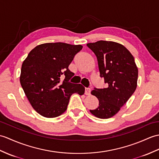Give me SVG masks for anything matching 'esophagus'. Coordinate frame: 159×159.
Wrapping results in <instances>:
<instances>
[{"label":"esophagus","instance_id":"esophagus-1","mask_svg":"<svg viewBox=\"0 0 159 159\" xmlns=\"http://www.w3.org/2000/svg\"><path fill=\"white\" fill-rule=\"evenodd\" d=\"M90 93H91V89L85 88V90H84V94L86 95H89Z\"/></svg>","mask_w":159,"mask_h":159}]
</instances>
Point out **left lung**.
I'll return each mask as SVG.
<instances>
[{
  "mask_svg": "<svg viewBox=\"0 0 159 159\" xmlns=\"http://www.w3.org/2000/svg\"><path fill=\"white\" fill-rule=\"evenodd\" d=\"M87 45L96 55L100 76L108 85L91 91L98 99L99 106L90 112L99 119H109L119 112L134 93L138 69L134 56L120 43L99 40Z\"/></svg>",
  "mask_w": 159,
  "mask_h": 159,
  "instance_id": "1",
  "label": "left lung"
}]
</instances>
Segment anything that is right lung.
<instances>
[{"mask_svg": "<svg viewBox=\"0 0 159 159\" xmlns=\"http://www.w3.org/2000/svg\"><path fill=\"white\" fill-rule=\"evenodd\" d=\"M82 48L80 45L64 43H44L34 47L25 59L21 69V85L32 108L41 116H60L67 110L73 93L84 94L82 84L68 81L74 76L68 66Z\"/></svg>", "mask_w": 159, "mask_h": 159, "instance_id": "right-lung-1", "label": "right lung"}]
</instances>
